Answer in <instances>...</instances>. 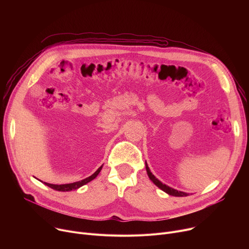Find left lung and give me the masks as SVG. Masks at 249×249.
<instances>
[{"label": "left lung", "mask_w": 249, "mask_h": 249, "mask_svg": "<svg viewBox=\"0 0 249 249\" xmlns=\"http://www.w3.org/2000/svg\"><path fill=\"white\" fill-rule=\"evenodd\" d=\"M145 167H146L147 175H148L149 178L153 181V184H154L155 186H158L160 190H162V191H163V192H165L166 194L171 195V196H175V197H187V196H189V194H188V193L180 192V191H177V190H175V189H173V188H171V187H168V186H166V185L162 184L161 181H160L158 178H156L152 175V173L150 172V169H149V167H148V165H147L146 161H145Z\"/></svg>", "instance_id": "left-lung-1"}]
</instances>
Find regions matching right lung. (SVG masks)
<instances>
[{
  "instance_id": "add662e5",
  "label": "right lung",
  "mask_w": 249,
  "mask_h": 249,
  "mask_svg": "<svg viewBox=\"0 0 249 249\" xmlns=\"http://www.w3.org/2000/svg\"><path fill=\"white\" fill-rule=\"evenodd\" d=\"M102 167H103V165H102V166H100V167L97 169V171H96L93 175H91L90 177H89V178H85V179H83V180H80V181L71 182V184L52 185V184H48V182H44V184H45L46 186H48L49 188L53 189V190H55V191H59V192H70V191H72V190H76V189H78V188H81L82 186H84V185L88 184L89 181L93 180V179H94V178H95L100 174Z\"/></svg>"
}]
</instances>
